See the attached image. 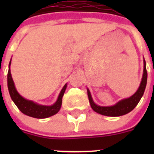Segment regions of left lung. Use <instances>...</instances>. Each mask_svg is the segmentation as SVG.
Listing matches in <instances>:
<instances>
[{"label":"left lung","mask_w":154,"mask_h":154,"mask_svg":"<svg viewBox=\"0 0 154 154\" xmlns=\"http://www.w3.org/2000/svg\"><path fill=\"white\" fill-rule=\"evenodd\" d=\"M146 81H147V72L146 69V62L143 60V74L142 81H141L139 89L133 96L127 99H122L112 106H101L94 103L90 92L89 89H87L91 107L95 112L101 115L107 116H120L127 114L137 106V105L142 98L145 89H146Z\"/></svg>","instance_id":"1"}]
</instances>
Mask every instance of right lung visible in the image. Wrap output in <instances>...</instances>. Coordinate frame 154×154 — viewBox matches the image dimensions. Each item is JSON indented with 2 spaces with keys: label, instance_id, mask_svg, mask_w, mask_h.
<instances>
[{
  "label": "right lung",
  "instance_id": "obj_1",
  "mask_svg": "<svg viewBox=\"0 0 154 154\" xmlns=\"http://www.w3.org/2000/svg\"><path fill=\"white\" fill-rule=\"evenodd\" d=\"M11 61L9 63V70L8 72V91L10 93L11 98L14 103V104L17 106V108L19 109V110L22 113L25 114L28 116L37 118V119H44V118H48L56 114L60 110L61 106H62V97H63V95L65 92L66 87H67V84L64 85L62 91L59 93L57 101L52 106H43V105H39L36 103H34L33 101L23 98L17 92V89L14 86L13 79H12L11 74L10 65L11 63Z\"/></svg>",
  "mask_w": 154,
  "mask_h": 154
}]
</instances>
